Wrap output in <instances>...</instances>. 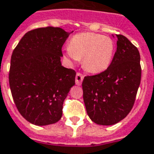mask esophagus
<instances>
[{"label":"esophagus","mask_w":154,"mask_h":154,"mask_svg":"<svg viewBox=\"0 0 154 154\" xmlns=\"http://www.w3.org/2000/svg\"><path fill=\"white\" fill-rule=\"evenodd\" d=\"M84 79V75H81L80 73H77L75 76V84L77 85H80Z\"/></svg>","instance_id":"esophagus-1"}]
</instances>
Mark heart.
Instances as JSON below:
<instances>
[{"mask_svg":"<svg viewBox=\"0 0 154 154\" xmlns=\"http://www.w3.org/2000/svg\"><path fill=\"white\" fill-rule=\"evenodd\" d=\"M114 54V43L106 36L94 32L75 34L64 52L67 59L76 63L82 59L83 67L92 74H99L110 66Z\"/></svg>","mask_w":154,"mask_h":154,"instance_id":"1","label":"heart"}]
</instances>
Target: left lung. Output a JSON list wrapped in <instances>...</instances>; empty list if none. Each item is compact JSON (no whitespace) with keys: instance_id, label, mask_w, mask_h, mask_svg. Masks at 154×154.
Wrapping results in <instances>:
<instances>
[{"instance_id":"1","label":"left lung","mask_w":154,"mask_h":154,"mask_svg":"<svg viewBox=\"0 0 154 154\" xmlns=\"http://www.w3.org/2000/svg\"><path fill=\"white\" fill-rule=\"evenodd\" d=\"M116 38V52L107 69L82 82L87 114L98 125H114L128 115L141 81L137 48L122 35Z\"/></svg>"}]
</instances>
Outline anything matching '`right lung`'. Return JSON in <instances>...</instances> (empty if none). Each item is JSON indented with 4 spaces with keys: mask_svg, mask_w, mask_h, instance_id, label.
I'll return each mask as SVG.
<instances>
[{
    "mask_svg": "<svg viewBox=\"0 0 154 154\" xmlns=\"http://www.w3.org/2000/svg\"><path fill=\"white\" fill-rule=\"evenodd\" d=\"M71 32L54 26L37 28L26 32L12 53V98L20 114L36 126L59 122L63 101L75 85V71L60 61L62 46Z\"/></svg>",
    "mask_w": 154,
    "mask_h": 154,
    "instance_id": "add662e5",
    "label": "right lung"
}]
</instances>
